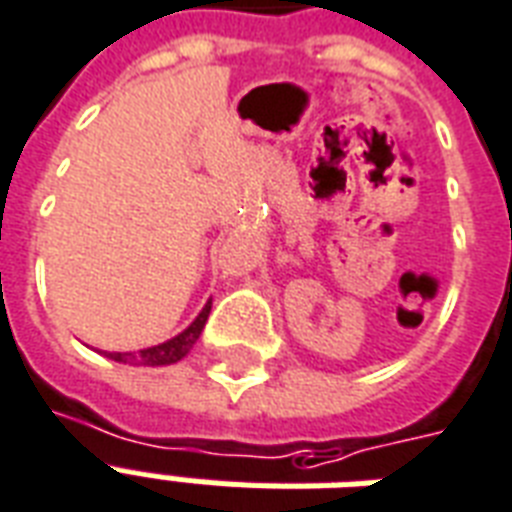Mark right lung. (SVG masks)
Instances as JSON below:
<instances>
[{
    "label": "right lung",
    "mask_w": 512,
    "mask_h": 512,
    "mask_svg": "<svg viewBox=\"0 0 512 512\" xmlns=\"http://www.w3.org/2000/svg\"><path fill=\"white\" fill-rule=\"evenodd\" d=\"M209 311H212V300L201 308V314L190 322L187 330H182L179 335H174L171 341H163L158 346H150V349L142 351H109L107 357L115 362H126V365H150V368H158V365H174L182 357H187V351L193 349V343L198 341V335L204 330L206 319H209Z\"/></svg>",
    "instance_id": "obj_1"
}]
</instances>
